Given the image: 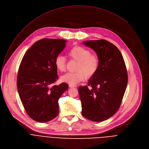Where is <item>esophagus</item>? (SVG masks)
I'll list each match as a JSON object with an SVG mask.
<instances>
[{
  "mask_svg": "<svg viewBox=\"0 0 149 149\" xmlns=\"http://www.w3.org/2000/svg\"><path fill=\"white\" fill-rule=\"evenodd\" d=\"M69 87H70V88H76V87H77V86H76V85H72V84H69Z\"/></svg>",
  "mask_w": 149,
  "mask_h": 149,
  "instance_id": "1",
  "label": "esophagus"
}]
</instances>
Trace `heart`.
Here are the masks:
<instances>
[{"instance_id":"b5f03b06","label":"heart","mask_w":149,"mask_h":149,"mask_svg":"<svg viewBox=\"0 0 149 149\" xmlns=\"http://www.w3.org/2000/svg\"><path fill=\"white\" fill-rule=\"evenodd\" d=\"M70 58L78 61L74 73H68L61 77V81L72 85H76L83 80L85 76L91 77L97 72L100 60L96 54L91 53L89 49L81 46H74L68 52ZM65 58L58 55L54 60L56 68L61 72L65 70Z\"/></svg>"}]
</instances>
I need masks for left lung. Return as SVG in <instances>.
<instances>
[{"mask_svg": "<svg viewBox=\"0 0 149 149\" xmlns=\"http://www.w3.org/2000/svg\"><path fill=\"white\" fill-rule=\"evenodd\" d=\"M84 44L96 53L100 63L88 85L79 87L81 114L89 120L101 122L118 110L128 83L127 71L121 52L113 44L105 40Z\"/></svg>", "mask_w": 149, "mask_h": 149, "instance_id": "8db88e82", "label": "left lung"}]
</instances>
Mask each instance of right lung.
I'll return each instance as SVG.
<instances>
[{
    "mask_svg": "<svg viewBox=\"0 0 149 149\" xmlns=\"http://www.w3.org/2000/svg\"><path fill=\"white\" fill-rule=\"evenodd\" d=\"M66 41L44 38L36 42L24 54L17 76V89L25 111L32 120L45 123L56 118L58 100L68 89L67 84L53 85L58 79L54 64Z\"/></svg>",
    "mask_w": 149,
    "mask_h": 149,
    "instance_id": "1",
    "label": "right lung"
}]
</instances>
